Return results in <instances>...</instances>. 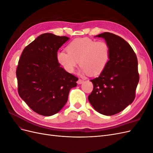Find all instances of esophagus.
<instances>
[{
	"label": "esophagus",
	"mask_w": 153,
	"mask_h": 153,
	"mask_svg": "<svg viewBox=\"0 0 153 153\" xmlns=\"http://www.w3.org/2000/svg\"><path fill=\"white\" fill-rule=\"evenodd\" d=\"M83 82H84V80H81V79H78V80L77 81V84H82Z\"/></svg>",
	"instance_id": "1"
}]
</instances>
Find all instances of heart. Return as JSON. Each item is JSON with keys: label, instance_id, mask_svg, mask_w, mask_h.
Listing matches in <instances>:
<instances>
[{"label": "heart", "instance_id": "1", "mask_svg": "<svg viewBox=\"0 0 153 153\" xmlns=\"http://www.w3.org/2000/svg\"><path fill=\"white\" fill-rule=\"evenodd\" d=\"M66 50L58 52L57 60L60 65L70 73L75 71L79 61L82 73L98 75L107 66L110 57L107 43L88 38L74 39L68 45Z\"/></svg>", "mask_w": 153, "mask_h": 153}]
</instances>
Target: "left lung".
<instances>
[{
    "label": "left lung",
    "mask_w": 153,
    "mask_h": 153,
    "mask_svg": "<svg viewBox=\"0 0 153 153\" xmlns=\"http://www.w3.org/2000/svg\"><path fill=\"white\" fill-rule=\"evenodd\" d=\"M110 49L109 62L98 77L91 80L93 91L88 96L97 112L105 115L119 113L132 103L139 81L138 61L133 48L124 39L110 32L97 35Z\"/></svg>",
    "instance_id": "left-lung-1"
}]
</instances>
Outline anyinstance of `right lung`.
<instances>
[{
    "label": "right lung",
    "mask_w": 153,
    "mask_h": 153,
    "mask_svg": "<svg viewBox=\"0 0 153 153\" xmlns=\"http://www.w3.org/2000/svg\"><path fill=\"white\" fill-rule=\"evenodd\" d=\"M69 38L51 33L39 36L23 50L16 69L20 98L38 114L51 116L66 103L78 78L61 67L59 49Z\"/></svg>",
    "instance_id": "add662e5"
}]
</instances>
